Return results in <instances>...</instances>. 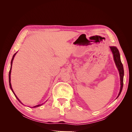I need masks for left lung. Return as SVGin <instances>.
I'll return each instance as SVG.
<instances>
[{"label": "left lung", "instance_id": "left-lung-1", "mask_svg": "<svg viewBox=\"0 0 132 132\" xmlns=\"http://www.w3.org/2000/svg\"><path fill=\"white\" fill-rule=\"evenodd\" d=\"M111 51L112 52V53L113 54V59L114 63L116 64V65L118 70L119 71V77H120V81H121V87H120V90H119V93L117 96V98L119 97V96L120 95L122 88H123V77H124V69H123V64L121 62V57H120V54H119V51L117 49V48L116 47L114 46H110V47Z\"/></svg>", "mask_w": 132, "mask_h": 132}]
</instances>
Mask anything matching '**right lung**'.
I'll return each instance as SVG.
<instances>
[{
  "mask_svg": "<svg viewBox=\"0 0 132 132\" xmlns=\"http://www.w3.org/2000/svg\"><path fill=\"white\" fill-rule=\"evenodd\" d=\"M18 53V52L16 53H15L14 54V55H13V58H12V59H11V67H10V71H9V86H10V89H11V91H13V94H14V95H15V96L16 97V98L18 100V101L20 102L21 104H22V105H23V103L21 102V101L18 98V97L16 96V95H15V94L14 93V91H13V88H12V86H11V79H10V75H11V68H12V64H13V60H14V57L15 56V55H16V54ZM43 103H41V104H39V105H36V106H34V107H31V108H36V107H39V106H42Z\"/></svg>",
  "mask_w": 132,
  "mask_h": 132,
  "instance_id": "obj_1",
  "label": "right lung"
}]
</instances>
